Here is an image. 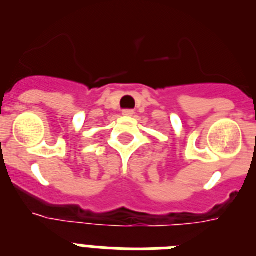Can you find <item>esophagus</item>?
Returning a JSON list of instances; mask_svg holds the SVG:
<instances>
[{
    "label": "esophagus",
    "mask_w": 256,
    "mask_h": 256,
    "mask_svg": "<svg viewBox=\"0 0 256 256\" xmlns=\"http://www.w3.org/2000/svg\"><path fill=\"white\" fill-rule=\"evenodd\" d=\"M133 110L132 108H124L123 110V115H126V116H132L133 115Z\"/></svg>",
    "instance_id": "obj_1"
}]
</instances>
